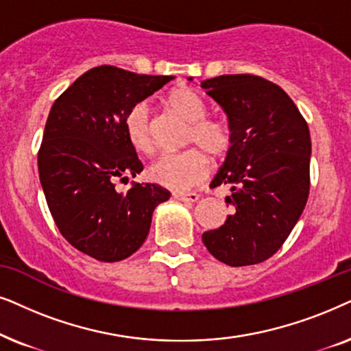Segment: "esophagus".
I'll use <instances>...</instances> for the list:
<instances>
[{"label":"esophagus","mask_w":351,"mask_h":351,"mask_svg":"<svg viewBox=\"0 0 351 351\" xmlns=\"http://www.w3.org/2000/svg\"><path fill=\"white\" fill-rule=\"evenodd\" d=\"M173 197L176 200H181V202H197L200 195L197 193H175Z\"/></svg>","instance_id":"1"}]
</instances>
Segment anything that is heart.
Segmentation results:
<instances>
[{
	"label": "heart",
	"instance_id": "b5f03b06",
	"mask_svg": "<svg viewBox=\"0 0 351 351\" xmlns=\"http://www.w3.org/2000/svg\"><path fill=\"white\" fill-rule=\"evenodd\" d=\"M167 106L188 121L184 144L195 146L176 154H162L147 168L154 183L173 191H186L199 184L208 173V158H221L232 146V128L223 117L207 115L208 107L204 97L191 86L180 85L168 91ZM123 128L134 151L152 154L154 119L147 102H136L123 119ZM199 149H197V147Z\"/></svg>",
	"mask_w": 351,
	"mask_h": 351
}]
</instances>
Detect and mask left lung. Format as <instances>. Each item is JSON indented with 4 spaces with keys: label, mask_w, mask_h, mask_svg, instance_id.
<instances>
[{
    "label": "left lung",
    "mask_w": 351,
    "mask_h": 351,
    "mask_svg": "<svg viewBox=\"0 0 351 351\" xmlns=\"http://www.w3.org/2000/svg\"><path fill=\"white\" fill-rule=\"evenodd\" d=\"M202 88L232 128V146L212 186H230L226 202L234 207L202 241L230 266L261 263L281 249L306 205L310 130L287 93L256 75H221Z\"/></svg>",
    "instance_id": "obj_1"
}]
</instances>
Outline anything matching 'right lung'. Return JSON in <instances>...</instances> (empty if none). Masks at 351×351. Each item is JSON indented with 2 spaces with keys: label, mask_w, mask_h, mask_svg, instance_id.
Returning a JSON list of instances; mask_svg holds the SVG:
<instances>
[{
  "label": "right lung",
  "mask_w": 351,
  "mask_h": 351,
  "mask_svg": "<svg viewBox=\"0 0 351 351\" xmlns=\"http://www.w3.org/2000/svg\"><path fill=\"white\" fill-rule=\"evenodd\" d=\"M99 65L77 78L51 107L38 151L43 193L60 234L75 249L112 263L133 255L154 208L170 197L158 184L133 183L143 170L123 128L128 109L173 80Z\"/></svg>",
  "instance_id": "right-lung-1"
}]
</instances>
